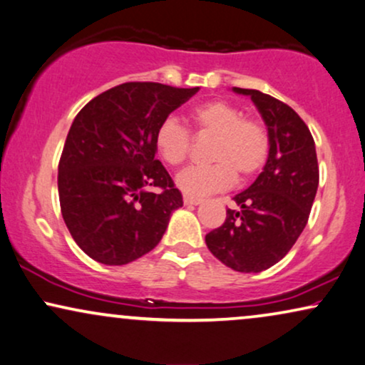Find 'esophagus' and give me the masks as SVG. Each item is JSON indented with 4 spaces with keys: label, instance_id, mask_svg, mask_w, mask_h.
I'll return each instance as SVG.
<instances>
[{
    "label": "esophagus",
    "instance_id": "1",
    "mask_svg": "<svg viewBox=\"0 0 365 365\" xmlns=\"http://www.w3.org/2000/svg\"><path fill=\"white\" fill-rule=\"evenodd\" d=\"M200 198H195V197H188V195H185L183 197V204L185 205H198L200 204Z\"/></svg>",
    "mask_w": 365,
    "mask_h": 365
}]
</instances>
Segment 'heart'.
Instances as JSON below:
<instances>
[{"label": "heart", "instance_id": "b5f03b06", "mask_svg": "<svg viewBox=\"0 0 365 365\" xmlns=\"http://www.w3.org/2000/svg\"><path fill=\"white\" fill-rule=\"evenodd\" d=\"M198 135L215 136L209 158L212 165L188 167L178 173L177 187L188 197H207L224 192L236 182L246 180L264 167L269 155V133L259 119L244 118L237 106L227 101H209L190 114ZM158 155L172 167L187 160L192 138L178 119L167 118L155 133Z\"/></svg>", "mask_w": 365, "mask_h": 365}]
</instances>
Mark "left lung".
Instances as JSON below:
<instances>
[{"label":"left lung","mask_w":365,"mask_h":365,"mask_svg":"<svg viewBox=\"0 0 365 365\" xmlns=\"http://www.w3.org/2000/svg\"><path fill=\"white\" fill-rule=\"evenodd\" d=\"M249 96L269 133V155L251 187L237 193L220 227L205 236L209 251L239 273H259L288 255L308 222L318 188L310 129L288 104L256 89Z\"/></svg>","instance_id":"1"}]
</instances>
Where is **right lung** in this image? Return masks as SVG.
<instances>
[{"instance_id": "right-lung-1", "label": "right lung", "mask_w": 365, "mask_h": 365, "mask_svg": "<svg viewBox=\"0 0 365 365\" xmlns=\"http://www.w3.org/2000/svg\"><path fill=\"white\" fill-rule=\"evenodd\" d=\"M197 91L126 82L89 101L73 119L58 161L60 210L73 241L94 261L121 266L145 256L183 205L155 158V133Z\"/></svg>"}]
</instances>
